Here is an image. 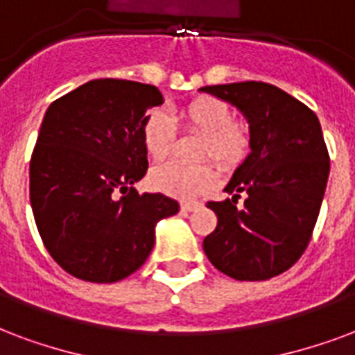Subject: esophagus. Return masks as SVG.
Wrapping results in <instances>:
<instances>
[{"label": "esophagus", "mask_w": 355, "mask_h": 355, "mask_svg": "<svg viewBox=\"0 0 355 355\" xmlns=\"http://www.w3.org/2000/svg\"><path fill=\"white\" fill-rule=\"evenodd\" d=\"M202 206V202L198 200H189V202H181V209L183 211H194V209H198Z\"/></svg>", "instance_id": "34e87169"}]
</instances>
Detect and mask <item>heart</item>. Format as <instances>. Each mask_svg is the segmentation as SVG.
I'll list each match as a JSON object with an SVG mask.
<instances>
[{"label": "heart", "mask_w": 355, "mask_h": 355, "mask_svg": "<svg viewBox=\"0 0 355 355\" xmlns=\"http://www.w3.org/2000/svg\"><path fill=\"white\" fill-rule=\"evenodd\" d=\"M189 130L204 135L200 142V159H213L220 166L236 168L249 157L252 148L249 127L236 123L230 105L209 95L193 98L180 112ZM175 142V125L164 110H151L142 123V144L153 161H164ZM217 170L211 164H178L168 162L149 172L148 183L174 198H194L215 185Z\"/></svg>", "instance_id": "heart-1"}]
</instances>
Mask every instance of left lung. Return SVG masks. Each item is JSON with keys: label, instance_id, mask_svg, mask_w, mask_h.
<instances>
[{"label": "left lung", "instance_id": "left-lung-1", "mask_svg": "<svg viewBox=\"0 0 355 355\" xmlns=\"http://www.w3.org/2000/svg\"><path fill=\"white\" fill-rule=\"evenodd\" d=\"M238 108L252 148L225 191L207 202L217 228L204 239L209 262L236 281H266L290 269L307 249L329 175L316 114L266 82L200 87ZM243 207L237 206L241 194Z\"/></svg>", "mask_w": 355, "mask_h": 355}]
</instances>
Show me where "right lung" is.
Instances as JSON below:
<instances>
[{"mask_svg":"<svg viewBox=\"0 0 355 355\" xmlns=\"http://www.w3.org/2000/svg\"><path fill=\"white\" fill-rule=\"evenodd\" d=\"M155 86L98 78L48 106L29 162V200L50 257L76 279L117 282L155 245L161 218L180 211L164 194H138L148 172L146 112ZM122 196H119V193Z\"/></svg>","mask_w":355,"mask_h":355,"instance_id":"add662e5","label":"right lung"}]
</instances>
